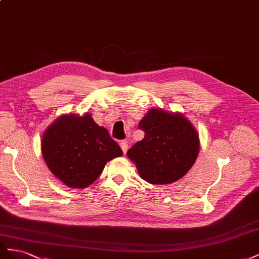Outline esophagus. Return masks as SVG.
<instances>
[{
    "instance_id": "obj_1",
    "label": "esophagus",
    "mask_w": 259,
    "mask_h": 259,
    "mask_svg": "<svg viewBox=\"0 0 259 259\" xmlns=\"http://www.w3.org/2000/svg\"><path fill=\"white\" fill-rule=\"evenodd\" d=\"M120 147H121V150H122V152L125 154L127 153V151H128V149H129V145H128V141H121V143H120Z\"/></svg>"
}]
</instances>
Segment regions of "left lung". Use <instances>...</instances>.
Instances as JSON below:
<instances>
[{
	"instance_id": "obj_1",
	"label": "left lung",
	"mask_w": 259,
	"mask_h": 259,
	"mask_svg": "<svg viewBox=\"0 0 259 259\" xmlns=\"http://www.w3.org/2000/svg\"><path fill=\"white\" fill-rule=\"evenodd\" d=\"M145 132L127 152L140 177L152 184L178 181L194 165L199 138L194 125L181 113L150 108L139 122Z\"/></svg>"
}]
</instances>
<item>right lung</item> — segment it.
Listing matches in <instances>:
<instances>
[{"label": "right lung", "mask_w": 259, "mask_h": 259, "mask_svg": "<svg viewBox=\"0 0 259 259\" xmlns=\"http://www.w3.org/2000/svg\"><path fill=\"white\" fill-rule=\"evenodd\" d=\"M41 151L51 172L70 189L91 186L107 161L122 155L107 129L90 113L58 117L44 131Z\"/></svg>", "instance_id": "add662e5"}]
</instances>
